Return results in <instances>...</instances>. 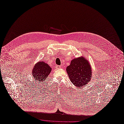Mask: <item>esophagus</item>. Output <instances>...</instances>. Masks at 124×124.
I'll return each instance as SVG.
<instances>
[{
  "label": "esophagus",
  "instance_id": "obj_1",
  "mask_svg": "<svg viewBox=\"0 0 124 124\" xmlns=\"http://www.w3.org/2000/svg\"><path fill=\"white\" fill-rule=\"evenodd\" d=\"M55 68H56V69H59L61 68V67L60 66H58V65H56V67H55Z\"/></svg>",
  "mask_w": 124,
  "mask_h": 124
}]
</instances>
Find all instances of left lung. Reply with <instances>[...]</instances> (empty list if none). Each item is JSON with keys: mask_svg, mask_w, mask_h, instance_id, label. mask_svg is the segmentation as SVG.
I'll return each mask as SVG.
<instances>
[{"mask_svg": "<svg viewBox=\"0 0 124 124\" xmlns=\"http://www.w3.org/2000/svg\"><path fill=\"white\" fill-rule=\"evenodd\" d=\"M66 70L70 81L77 87L85 85L92 77L90 63L83 57L73 60Z\"/></svg>", "mask_w": 124, "mask_h": 124, "instance_id": "left-lung-1", "label": "left lung"}]
</instances>
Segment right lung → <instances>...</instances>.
Wrapping results in <instances>:
<instances>
[{
    "label": "right lung",
    "instance_id": "obj_1",
    "mask_svg": "<svg viewBox=\"0 0 124 124\" xmlns=\"http://www.w3.org/2000/svg\"><path fill=\"white\" fill-rule=\"evenodd\" d=\"M51 68L47 63L40 62L35 64L32 70V74L35 80L42 82L50 74Z\"/></svg>",
    "mask_w": 124,
    "mask_h": 124
}]
</instances>
